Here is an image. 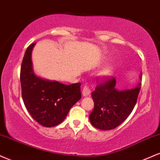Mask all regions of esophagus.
<instances>
[{"label": "esophagus", "mask_w": 160, "mask_h": 160, "mask_svg": "<svg viewBox=\"0 0 160 160\" xmlns=\"http://www.w3.org/2000/svg\"><path fill=\"white\" fill-rule=\"evenodd\" d=\"M90 93H91V89L87 85L84 86L83 90H82V95H83V97H88Z\"/></svg>", "instance_id": "34e87169"}]
</instances>
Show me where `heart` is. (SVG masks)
Masks as SVG:
<instances>
[{"mask_svg":"<svg viewBox=\"0 0 160 160\" xmlns=\"http://www.w3.org/2000/svg\"><path fill=\"white\" fill-rule=\"evenodd\" d=\"M112 67H107L105 69H103L102 72H100L101 76L102 77H108L112 75Z\"/></svg>","mask_w":160,"mask_h":160,"instance_id":"1","label":"heart"}]
</instances>
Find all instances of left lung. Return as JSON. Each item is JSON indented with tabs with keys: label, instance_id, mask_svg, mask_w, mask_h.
Wrapping results in <instances>:
<instances>
[{
	"label": "left lung",
	"instance_id": "8db88e82",
	"mask_svg": "<svg viewBox=\"0 0 160 160\" xmlns=\"http://www.w3.org/2000/svg\"><path fill=\"white\" fill-rule=\"evenodd\" d=\"M142 81V74L139 76ZM115 78H109L92 92L94 108L90 114L91 124L102 130H110L121 125L136 106L142 82L132 89L118 91Z\"/></svg>",
	"mask_w": 160,
	"mask_h": 160
}]
</instances>
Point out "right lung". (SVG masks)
Returning <instances> with one entry per match:
<instances>
[{
    "label": "right lung",
    "mask_w": 160,
    "mask_h": 160,
    "mask_svg": "<svg viewBox=\"0 0 160 160\" xmlns=\"http://www.w3.org/2000/svg\"><path fill=\"white\" fill-rule=\"evenodd\" d=\"M35 44L28 47L21 66L22 99L36 121L43 127H52L63 122L69 109L81 99V83L66 85L37 76L31 61Z\"/></svg>",
    "instance_id": "add662e5"
}]
</instances>
